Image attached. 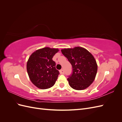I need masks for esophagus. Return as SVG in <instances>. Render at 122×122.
<instances>
[{
    "instance_id": "esophagus-1",
    "label": "esophagus",
    "mask_w": 122,
    "mask_h": 122,
    "mask_svg": "<svg viewBox=\"0 0 122 122\" xmlns=\"http://www.w3.org/2000/svg\"><path fill=\"white\" fill-rule=\"evenodd\" d=\"M60 73L61 74H64L65 73L63 69H61L60 71Z\"/></svg>"
}]
</instances>
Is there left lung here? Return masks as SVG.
Wrapping results in <instances>:
<instances>
[{
    "label": "left lung",
    "mask_w": 122,
    "mask_h": 122,
    "mask_svg": "<svg viewBox=\"0 0 122 122\" xmlns=\"http://www.w3.org/2000/svg\"><path fill=\"white\" fill-rule=\"evenodd\" d=\"M61 52L72 67V72L67 79L73 89H86L93 83L97 72V65L94 56L82 47L64 49Z\"/></svg>",
    "instance_id": "1"
}]
</instances>
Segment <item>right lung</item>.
<instances>
[{
	"mask_svg": "<svg viewBox=\"0 0 122 122\" xmlns=\"http://www.w3.org/2000/svg\"><path fill=\"white\" fill-rule=\"evenodd\" d=\"M58 49L43 48L36 51L29 57L27 71L29 78L40 89H47L54 86L60 74L56 63L52 60Z\"/></svg>",
	"mask_w": 122,
	"mask_h": 122,
	"instance_id": "add662e5",
	"label": "right lung"
}]
</instances>
